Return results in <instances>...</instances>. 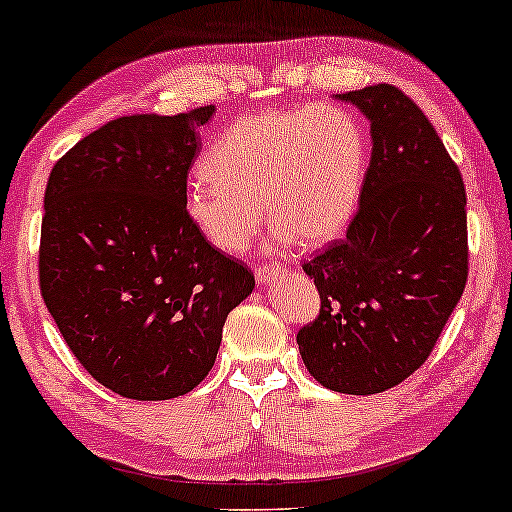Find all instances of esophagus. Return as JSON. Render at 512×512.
Returning a JSON list of instances; mask_svg holds the SVG:
<instances>
[{"mask_svg": "<svg viewBox=\"0 0 512 512\" xmlns=\"http://www.w3.org/2000/svg\"><path fill=\"white\" fill-rule=\"evenodd\" d=\"M286 269L284 267H269V264H260V267H255V276H257V284H267L269 279H276V276L284 274Z\"/></svg>", "mask_w": 512, "mask_h": 512, "instance_id": "obj_1", "label": "esophagus"}]
</instances>
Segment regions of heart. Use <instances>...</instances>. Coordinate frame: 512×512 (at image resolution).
Segmentation results:
<instances>
[{"label": "heart", "mask_w": 512, "mask_h": 512, "mask_svg": "<svg viewBox=\"0 0 512 512\" xmlns=\"http://www.w3.org/2000/svg\"><path fill=\"white\" fill-rule=\"evenodd\" d=\"M366 166V129L342 105L260 110L211 146L207 173L192 175L182 207L223 252L248 248L264 207L281 243L296 236L305 245H325L354 219Z\"/></svg>", "instance_id": "heart-1"}]
</instances>
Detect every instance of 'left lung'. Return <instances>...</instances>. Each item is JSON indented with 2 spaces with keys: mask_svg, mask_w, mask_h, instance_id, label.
I'll use <instances>...</instances> for the list:
<instances>
[{
  "mask_svg": "<svg viewBox=\"0 0 512 512\" xmlns=\"http://www.w3.org/2000/svg\"><path fill=\"white\" fill-rule=\"evenodd\" d=\"M339 98L370 120L373 151L346 236L303 262L320 313L296 342L327 390L375 395L424 366L462 298L467 195L438 132L397 86Z\"/></svg>",
  "mask_w": 512,
  "mask_h": 512,
  "instance_id": "obj_1",
  "label": "left lung"
}]
</instances>
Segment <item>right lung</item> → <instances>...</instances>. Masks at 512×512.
Masks as SVG:
<instances>
[{"mask_svg":"<svg viewBox=\"0 0 512 512\" xmlns=\"http://www.w3.org/2000/svg\"><path fill=\"white\" fill-rule=\"evenodd\" d=\"M211 113L110 120L55 163L45 187L40 293L76 361L120 397L195 390L228 313L255 289L250 269L182 207Z\"/></svg>","mask_w":512,"mask_h":512,"instance_id":"1","label":"right lung"}]
</instances>
